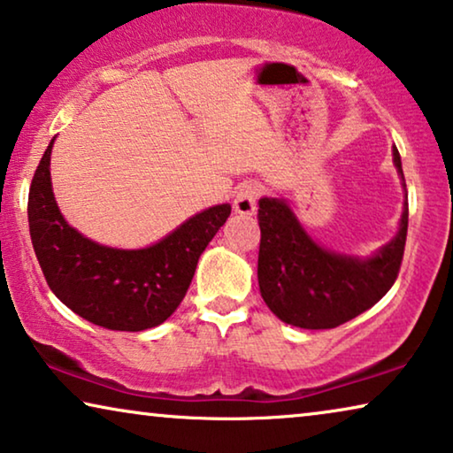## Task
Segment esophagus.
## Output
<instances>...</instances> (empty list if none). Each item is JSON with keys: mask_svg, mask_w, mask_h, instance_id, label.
<instances>
[{"mask_svg": "<svg viewBox=\"0 0 453 453\" xmlns=\"http://www.w3.org/2000/svg\"><path fill=\"white\" fill-rule=\"evenodd\" d=\"M261 196V188L257 183L249 181V183H242V186L237 189V194H234V212L242 214V216H249L257 211V200Z\"/></svg>", "mask_w": 453, "mask_h": 453, "instance_id": "obj_1", "label": "esophagus"}]
</instances>
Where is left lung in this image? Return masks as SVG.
<instances>
[{
  "instance_id": "left-lung-1",
  "label": "left lung",
  "mask_w": 453,
  "mask_h": 453,
  "mask_svg": "<svg viewBox=\"0 0 453 453\" xmlns=\"http://www.w3.org/2000/svg\"><path fill=\"white\" fill-rule=\"evenodd\" d=\"M392 155L404 181L396 147ZM257 220V280L270 311L300 329H335L372 308L395 284L404 255L409 204L404 202L396 237L365 259L317 245L286 200L261 198Z\"/></svg>"
}]
</instances>
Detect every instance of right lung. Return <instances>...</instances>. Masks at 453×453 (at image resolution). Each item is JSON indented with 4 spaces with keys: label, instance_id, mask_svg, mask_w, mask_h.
I'll list each match as a JSON object with an SVG mask.
<instances>
[{
    "label": "right lung",
    "instance_id": "add662e5",
    "mask_svg": "<svg viewBox=\"0 0 453 453\" xmlns=\"http://www.w3.org/2000/svg\"><path fill=\"white\" fill-rule=\"evenodd\" d=\"M44 150L28 194L30 237L55 296L89 323L112 331H145L175 312L208 242L231 216L220 204L192 216L147 249H112L67 225L50 186Z\"/></svg>",
    "mask_w": 453,
    "mask_h": 453
}]
</instances>
